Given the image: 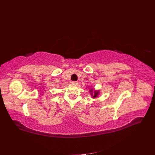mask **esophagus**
<instances>
[{
	"instance_id": "obj_1",
	"label": "esophagus",
	"mask_w": 155,
	"mask_h": 155,
	"mask_svg": "<svg viewBox=\"0 0 155 155\" xmlns=\"http://www.w3.org/2000/svg\"><path fill=\"white\" fill-rule=\"evenodd\" d=\"M72 85H77L78 83V81H72Z\"/></svg>"
}]
</instances>
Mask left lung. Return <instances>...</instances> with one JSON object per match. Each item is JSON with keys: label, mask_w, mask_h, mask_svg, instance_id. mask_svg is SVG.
<instances>
[{"label": "left lung", "mask_w": 155, "mask_h": 155, "mask_svg": "<svg viewBox=\"0 0 155 155\" xmlns=\"http://www.w3.org/2000/svg\"><path fill=\"white\" fill-rule=\"evenodd\" d=\"M90 92H91V96H92L93 98H95V97H97V95L99 94V91H93V89H92V88L91 89V90H90Z\"/></svg>", "instance_id": "1"}]
</instances>
